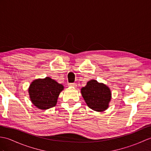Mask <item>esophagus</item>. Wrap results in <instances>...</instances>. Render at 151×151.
<instances>
[{
  "mask_svg": "<svg viewBox=\"0 0 151 151\" xmlns=\"http://www.w3.org/2000/svg\"><path fill=\"white\" fill-rule=\"evenodd\" d=\"M69 87H75V88H76V87H77V85L76 83H69Z\"/></svg>",
  "mask_w": 151,
  "mask_h": 151,
  "instance_id": "1",
  "label": "esophagus"
}]
</instances>
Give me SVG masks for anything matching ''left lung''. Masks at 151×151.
Returning <instances> with one entry per match:
<instances>
[{
  "label": "left lung",
  "mask_w": 151,
  "mask_h": 151,
  "mask_svg": "<svg viewBox=\"0 0 151 151\" xmlns=\"http://www.w3.org/2000/svg\"><path fill=\"white\" fill-rule=\"evenodd\" d=\"M82 96L87 106L93 111L102 112L107 109L111 100V91L106 84L91 80L81 89Z\"/></svg>",
  "instance_id": "8db88e82"
}]
</instances>
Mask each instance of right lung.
<instances>
[{
  "label": "right lung",
  "instance_id": "add662e5",
  "mask_svg": "<svg viewBox=\"0 0 151 151\" xmlns=\"http://www.w3.org/2000/svg\"><path fill=\"white\" fill-rule=\"evenodd\" d=\"M64 86L50 77L38 78L31 83L28 93L31 102L36 107L46 110L55 107Z\"/></svg>",
  "mask_w": 151,
  "mask_h": 151
}]
</instances>
